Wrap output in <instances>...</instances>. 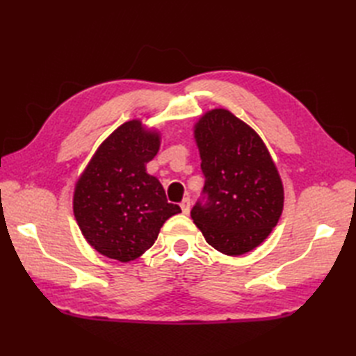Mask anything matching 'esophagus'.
<instances>
[{
    "label": "esophagus",
    "mask_w": 356,
    "mask_h": 356,
    "mask_svg": "<svg viewBox=\"0 0 356 356\" xmlns=\"http://www.w3.org/2000/svg\"><path fill=\"white\" fill-rule=\"evenodd\" d=\"M190 204H191L190 197L182 199V202L179 203V207H181V209H182V213H186V215H188V213H190Z\"/></svg>",
    "instance_id": "esophagus-1"
}]
</instances>
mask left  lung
I'll use <instances>...</instances> for the list:
<instances>
[{
    "mask_svg": "<svg viewBox=\"0 0 356 356\" xmlns=\"http://www.w3.org/2000/svg\"><path fill=\"white\" fill-rule=\"evenodd\" d=\"M207 178V204L193 222L215 250L232 257L252 251L272 233L284 211V184L266 144L229 110L213 108L193 127Z\"/></svg>",
    "mask_w": 356,
    "mask_h": 356,
    "instance_id": "8db88e82",
    "label": "left lung"
}]
</instances>
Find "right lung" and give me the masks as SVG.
Returning a JSON list of instances; mask_svg holds the SVG:
<instances>
[{
	"label": "right lung",
	"mask_w": 356,
	"mask_h": 356,
	"mask_svg": "<svg viewBox=\"0 0 356 356\" xmlns=\"http://www.w3.org/2000/svg\"><path fill=\"white\" fill-rule=\"evenodd\" d=\"M161 134L139 118L118 126L96 148L75 181L72 209L81 234L96 252L122 263L152 248L160 229L181 212L168 203L160 181L147 174Z\"/></svg>",
	"instance_id": "add662e5"
}]
</instances>
